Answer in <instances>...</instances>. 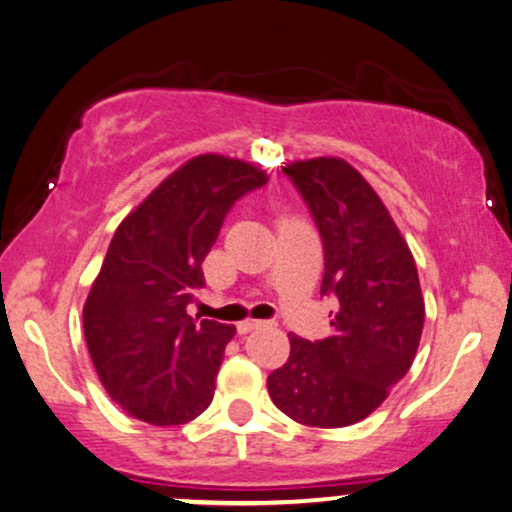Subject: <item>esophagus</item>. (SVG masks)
Instances as JSON below:
<instances>
[{
	"label": "esophagus",
	"mask_w": 512,
	"mask_h": 512,
	"mask_svg": "<svg viewBox=\"0 0 512 512\" xmlns=\"http://www.w3.org/2000/svg\"><path fill=\"white\" fill-rule=\"evenodd\" d=\"M262 326H267V321H257V319H248V321H241L238 323V333L241 335H245V333H250V331H257V328H262Z\"/></svg>",
	"instance_id": "1"
}]
</instances>
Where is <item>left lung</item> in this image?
<instances>
[{
  "instance_id": "8db88e82",
  "label": "left lung",
  "mask_w": 512,
  "mask_h": 512,
  "mask_svg": "<svg viewBox=\"0 0 512 512\" xmlns=\"http://www.w3.org/2000/svg\"><path fill=\"white\" fill-rule=\"evenodd\" d=\"M323 243L321 297L338 302L326 340L290 338V357L267 378L286 416L345 428L383 404L413 364L425 304L409 245L368 181L340 158L283 167Z\"/></svg>"
}]
</instances>
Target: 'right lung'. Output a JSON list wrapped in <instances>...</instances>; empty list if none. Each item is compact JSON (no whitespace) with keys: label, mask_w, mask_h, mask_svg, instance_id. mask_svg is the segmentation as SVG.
<instances>
[{"label":"right lung","mask_w":512,"mask_h":512,"mask_svg":"<svg viewBox=\"0 0 512 512\" xmlns=\"http://www.w3.org/2000/svg\"><path fill=\"white\" fill-rule=\"evenodd\" d=\"M267 174L198 155L118 226L84 302V338L108 397L151 425H184L210 406L234 326L186 307L205 286L203 260L236 200Z\"/></svg>","instance_id":"obj_1"}]
</instances>
